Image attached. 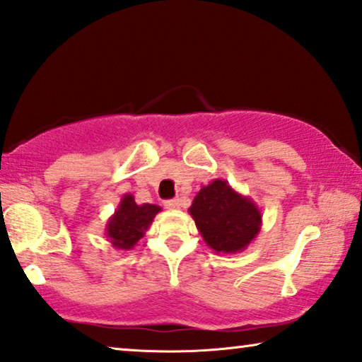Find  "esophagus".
<instances>
[{
    "label": "esophagus",
    "mask_w": 362,
    "mask_h": 362,
    "mask_svg": "<svg viewBox=\"0 0 362 362\" xmlns=\"http://www.w3.org/2000/svg\"><path fill=\"white\" fill-rule=\"evenodd\" d=\"M164 206H165L167 209H177V208H180V199H179V198L165 199Z\"/></svg>",
    "instance_id": "1"
}]
</instances>
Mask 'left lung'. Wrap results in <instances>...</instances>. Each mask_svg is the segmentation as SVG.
Here are the masks:
<instances>
[{
    "label": "left lung",
    "mask_w": 362,
    "mask_h": 362,
    "mask_svg": "<svg viewBox=\"0 0 362 362\" xmlns=\"http://www.w3.org/2000/svg\"><path fill=\"white\" fill-rule=\"evenodd\" d=\"M190 214L204 242L218 253L244 250L255 239L262 223L255 204L219 179L199 190Z\"/></svg>",
    "instance_id": "obj_1"
}]
</instances>
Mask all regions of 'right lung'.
Masks as SVG:
<instances>
[{
	"label": "right lung",
	"instance_id": "add662e5",
	"mask_svg": "<svg viewBox=\"0 0 362 362\" xmlns=\"http://www.w3.org/2000/svg\"><path fill=\"white\" fill-rule=\"evenodd\" d=\"M160 211L156 204H141L138 206L132 195H125L120 206L107 224V235H109L113 247L128 250L141 239L144 230L153 223L154 216Z\"/></svg>",
	"mask_w": 362,
	"mask_h": 362
}]
</instances>
